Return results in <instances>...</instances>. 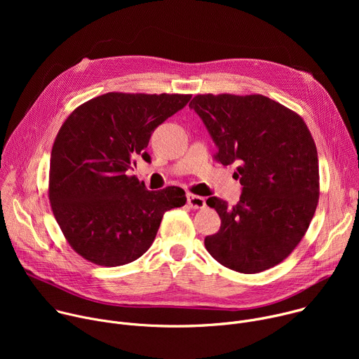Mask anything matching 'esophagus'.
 I'll return each instance as SVG.
<instances>
[{
	"instance_id": "esophagus-1",
	"label": "esophagus",
	"mask_w": 359,
	"mask_h": 359,
	"mask_svg": "<svg viewBox=\"0 0 359 359\" xmlns=\"http://www.w3.org/2000/svg\"><path fill=\"white\" fill-rule=\"evenodd\" d=\"M187 204L191 209H203L206 206V198L193 193H187Z\"/></svg>"
}]
</instances>
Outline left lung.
<instances>
[{
    "mask_svg": "<svg viewBox=\"0 0 359 359\" xmlns=\"http://www.w3.org/2000/svg\"><path fill=\"white\" fill-rule=\"evenodd\" d=\"M189 107L219 147L215 159L237 165L243 186L234 206L208 198L222 226L204 245L222 266L243 274L280 264L309 230L320 198L310 129L297 112L259 93H198Z\"/></svg>",
    "mask_w": 359,
    "mask_h": 359,
    "instance_id": "left-lung-1",
    "label": "left lung"
}]
</instances>
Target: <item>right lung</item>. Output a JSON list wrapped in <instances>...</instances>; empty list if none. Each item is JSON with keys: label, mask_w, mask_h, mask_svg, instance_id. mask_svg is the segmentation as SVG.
I'll return each mask as SVG.
<instances>
[{"label": "right lung", "mask_w": 359, "mask_h": 359, "mask_svg": "<svg viewBox=\"0 0 359 359\" xmlns=\"http://www.w3.org/2000/svg\"><path fill=\"white\" fill-rule=\"evenodd\" d=\"M187 93L108 92L75 108L50 151L48 197L68 244L85 260L118 267L155 240L165 212L186 204L176 186L146 190L128 170L149 158L151 132L186 107Z\"/></svg>", "instance_id": "obj_1"}]
</instances>
